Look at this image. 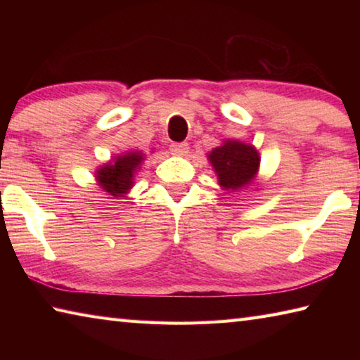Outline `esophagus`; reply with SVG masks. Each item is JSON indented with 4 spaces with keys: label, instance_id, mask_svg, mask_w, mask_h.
<instances>
[{
    "label": "esophagus",
    "instance_id": "esophagus-1",
    "mask_svg": "<svg viewBox=\"0 0 360 360\" xmlns=\"http://www.w3.org/2000/svg\"><path fill=\"white\" fill-rule=\"evenodd\" d=\"M169 150H172L173 155H186L188 152V144L187 143H172L169 144Z\"/></svg>",
    "mask_w": 360,
    "mask_h": 360
}]
</instances>
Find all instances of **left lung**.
I'll list each match as a JSON object with an SVG mask.
<instances>
[{
  "instance_id": "8db88e82",
  "label": "left lung",
  "mask_w": 360,
  "mask_h": 360,
  "mask_svg": "<svg viewBox=\"0 0 360 360\" xmlns=\"http://www.w3.org/2000/svg\"><path fill=\"white\" fill-rule=\"evenodd\" d=\"M211 167L224 191H238L255 179L260 165L257 149L251 144L227 139L208 154Z\"/></svg>"
}]
</instances>
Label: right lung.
<instances>
[{
	"label": "right lung",
	"mask_w": 360,
	"mask_h": 360,
	"mask_svg": "<svg viewBox=\"0 0 360 360\" xmlns=\"http://www.w3.org/2000/svg\"><path fill=\"white\" fill-rule=\"evenodd\" d=\"M144 154L139 150L125 152L96 169L95 178L103 191L112 197H124L133 187V178L141 167Z\"/></svg>",
	"instance_id": "1"
}]
</instances>
